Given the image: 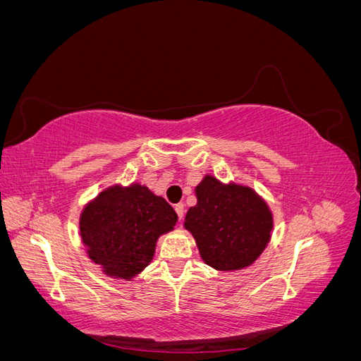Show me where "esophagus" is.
Masks as SVG:
<instances>
[{"mask_svg":"<svg viewBox=\"0 0 361 361\" xmlns=\"http://www.w3.org/2000/svg\"><path fill=\"white\" fill-rule=\"evenodd\" d=\"M174 211H176V214H178V216H179V221L182 223V220H183V212H185L183 203H178L176 206H174Z\"/></svg>","mask_w":361,"mask_h":361,"instance_id":"1","label":"esophagus"}]
</instances>
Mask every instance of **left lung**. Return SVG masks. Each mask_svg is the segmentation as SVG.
Masks as SVG:
<instances>
[{
  "label": "left lung",
  "mask_w": 361,
  "mask_h": 361,
  "mask_svg": "<svg viewBox=\"0 0 361 361\" xmlns=\"http://www.w3.org/2000/svg\"><path fill=\"white\" fill-rule=\"evenodd\" d=\"M185 227L192 233L204 264L220 271L248 267L269 241L271 214L257 195L243 187H224L206 176L195 188Z\"/></svg>",
  "instance_id": "obj_1"
}]
</instances>
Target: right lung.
Here are the masks:
<instances>
[{
  "label": "right lung",
  "mask_w": 361,
  "mask_h": 361,
  "mask_svg": "<svg viewBox=\"0 0 361 361\" xmlns=\"http://www.w3.org/2000/svg\"><path fill=\"white\" fill-rule=\"evenodd\" d=\"M178 221L173 207L141 185L104 191L81 215L89 256L108 276L130 279L154 257L159 235Z\"/></svg>",
  "instance_id": "1"
}]
</instances>
